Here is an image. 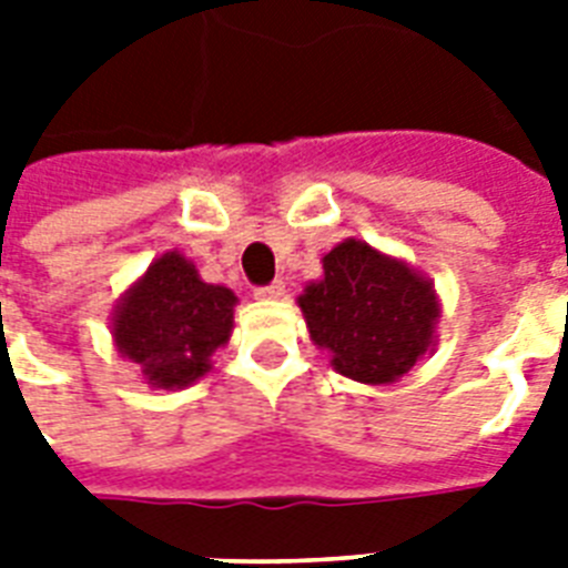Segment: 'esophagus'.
I'll list each match as a JSON object with an SVG mask.
<instances>
[{
  "label": "esophagus",
  "instance_id": "esophagus-1",
  "mask_svg": "<svg viewBox=\"0 0 568 568\" xmlns=\"http://www.w3.org/2000/svg\"><path fill=\"white\" fill-rule=\"evenodd\" d=\"M283 294H285L283 280H274V283L258 285L256 288V297H262V301H276V297H283Z\"/></svg>",
  "mask_w": 568,
  "mask_h": 568
}]
</instances>
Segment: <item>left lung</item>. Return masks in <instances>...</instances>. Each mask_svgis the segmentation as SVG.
I'll use <instances>...</instances> for the list:
<instances>
[{
    "mask_svg": "<svg viewBox=\"0 0 568 568\" xmlns=\"http://www.w3.org/2000/svg\"><path fill=\"white\" fill-rule=\"evenodd\" d=\"M312 342L333 368L359 383H395L430 347L439 318L433 285L365 241L347 239L324 256V280L301 294Z\"/></svg>",
    "mask_w": 568,
    "mask_h": 568,
    "instance_id": "obj_1",
    "label": "left lung"
}]
</instances>
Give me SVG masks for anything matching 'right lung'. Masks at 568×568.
<instances>
[{
    "mask_svg": "<svg viewBox=\"0 0 568 568\" xmlns=\"http://www.w3.org/2000/svg\"><path fill=\"white\" fill-rule=\"evenodd\" d=\"M235 294L196 276L176 250L155 258L114 312V342L159 388L203 377L209 356L230 342Z\"/></svg>",
    "mask_w": 568,
    "mask_h": 568,
    "instance_id": "1",
    "label": "right lung"
}]
</instances>
